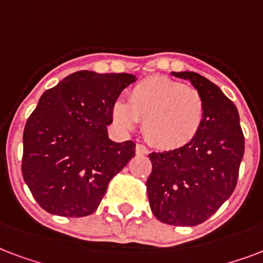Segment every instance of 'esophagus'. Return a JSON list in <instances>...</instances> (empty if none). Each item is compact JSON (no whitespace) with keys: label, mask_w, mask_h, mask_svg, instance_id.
<instances>
[{"label":"esophagus","mask_w":263,"mask_h":263,"mask_svg":"<svg viewBox=\"0 0 263 263\" xmlns=\"http://www.w3.org/2000/svg\"><path fill=\"white\" fill-rule=\"evenodd\" d=\"M136 152H137V155H146L148 154V149H146L145 145L137 144V145H136Z\"/></svg>","instance_id":"obj_1"}]
</instances>
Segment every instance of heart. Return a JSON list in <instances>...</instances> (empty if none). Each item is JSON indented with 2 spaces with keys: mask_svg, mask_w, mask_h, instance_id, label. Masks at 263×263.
Here are the masks:
<instances>
[{
  "mask_svg": "<svg viewBox=\"0 0 263 263\" xmlns=\"http://www.w3.org/2000/svg\"><path fill=\"white\" fill-rule=\"evenodd\" d=\"M112 119L121 130L134 129L142 121L151 145L173 149L196 137L204 119V100L195 87L167 77H149L132 89L129 103H114Z\"/></svg>",
  "mask_w": 263,
  "mask_h": 263,
  "instance_id": "heart-1",
  "label": "heart"
}]
</instances>
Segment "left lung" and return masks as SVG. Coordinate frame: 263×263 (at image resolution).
<instances>
[{
    "instance_id": "8db88e82",
    "label": "left lung",
    "mask_w": 263,
    "mask_h": 263,
    "mask_svg": "<svg viewBox=\"0 0 263 263\" xmlns=\"http://www.w3.org/2000/svg\"><path fill=\"white\" fill-rule=\"evenodd\" d=\"M192 83L204 100V119L186 145L152 152L146 191L156 218L176 227L209 219L231 197L244 155L236 105L217 85L192 71L172 72Z\"/></svg>"
}]
</instances>
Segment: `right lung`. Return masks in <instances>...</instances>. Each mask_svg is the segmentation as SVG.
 <instances>
[{"label": "right lung", "instance_id": "add662e5", "mask_svg": "<svg viewBox=\"0 0 263 263\" xmlns=\"http://www.w3.org/2000/svg\"><path fill=\"white\" fill-rule=\"evenodd\" d=\"M136 75L78 71L41 96L23 133L22 173L50 214L95 213L109 181L136 154L133 141L109 140L112 105Z\"/></svg>", "mask_w": 263, "mask_h": 263}]
</instances>
